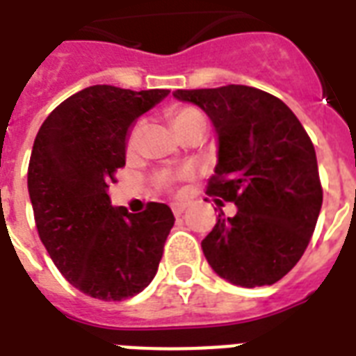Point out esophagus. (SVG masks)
Instances as JSON below:
<instances>
[{
  "mask_svg": "<svg viewBox=\"0 0 356 356\" xmlns=\"http://www.w3.org/2000/svg\"><path fill=\"white\" fill-rule=\"evenodd\" d=\"M172 211L175 216H181L186 211V203H172Z\"/></svg>",
  "mask_w": 356,
  "mask_h": 356,
  "instance_id": "1",
  "label": "esophagus"
}]
</instances>
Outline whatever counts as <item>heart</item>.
<instances>
[{"label":"heart","instance_id":"b5f03b06","mask_svg":"<svg viewBox=\"0 0 356 356\" xmlns=\"http://www.w3.org/2000/svg\"><path fill=\"white\" fill-rule=\"evenodd\" d=\"M170 120H172V125L173 129L177 131L181 136L184 134L192 133V131H205L207 129V120L203 116L201 111L194 107H179V108H173L172 113H170ZM144 133V122H138L136 125L133 127V131L129 133V138H127V151L129 153H133L136 147H138V142H140V136ZM177 179V175H173L172 172H162L156 175V184L162 186V188H166L170 184L173 183Z\"/></svg>","mask_w":356,"mask_h":356}]
</instances>
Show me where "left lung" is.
Masks as SVG:
<instances>
[{
    "label": "left lung",
    "mask_w": 356,
    "mask_h": 356,
    "mask_svg": "<svg viewBox=\"0 0 356 356\" xmlns=\"http://www.w3.org/2000/svg\"><path fill=\"white\" fill-rule=\"evenodd\" d=\"M197 105L218 134L216 175L207 194L236 205L201 242L207 262L225 281L273 284L303 257L320 216L314 145L296 114L268 92L243 85L175 90Z\"/></svg>",
    "instance_id": "obj_1"
}]
</instances>
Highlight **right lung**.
Returning a JSON list of instances; mask_svg holds the SVG:
<instances>
[{"mask_svg": "<svg viewBox=\"0 0 356 356\" xmlns=\"http://www.w3.org/2000/svg\"><path fill=\"white\" fill-rule=\"evenodd\" d=\"M168 94L88 86L64 99L36 134L27 188L38 236L64 279L90 298H133L159 270L172 209L147 203L131 214L111 205L107 188L125 166L129 129Z\"/></svg>", "mask_w": 356, "mask_h": 356, "instance_id": "obj_1", "label": "right lung"}]
</instances>
